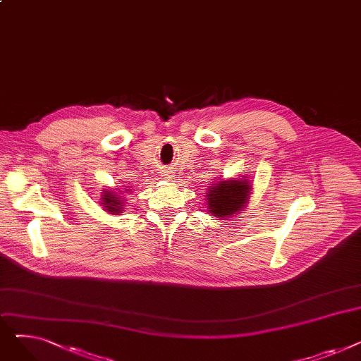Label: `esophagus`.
<instances>
[{
	"mask_svg": "<svg viewBox=\"0 0 361 361\" xmlns=\"http://www.w3.org/2000/svg\"><path fill=\"white\" fill-rule=\"evenodd\" d=\"M166 175H168V174H164V176H165V178H169V176L168 178L166 177Z\"/></svg>",
	"mask_w": 361,
	"mask_h": 361,
	"instance_id": "1",
	"label": "esophagus"
}]
</instances>
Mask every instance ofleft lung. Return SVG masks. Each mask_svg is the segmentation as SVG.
<instances>
[{
  "label": "left lung",
  "mask_w": 361,
  "mask_h": 361,
  "mask_svg": "<svg viewBox=\"0 0 361 361\" xmlns=\"http://www.w3.org/2000/svg\"><path fill=\"white\" fill-rule=\"evenodd\" d=\"M253 192V184L247 177L226 178L209 185L204 193V204L211 216L226 219L240 214Z\"/></svg>",
  "instance_id": "1"
}]
</instances>
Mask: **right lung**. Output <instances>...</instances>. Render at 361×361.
Wrapping results in <instances>:
<instances>
[{"label":"right lung","instance_id":"add662e5","mask_svg":"<svg viewBox=\"0 0 361 361\" xmlns=\"http://www.w3.org/2000/svg\"><path fill=\"white\" fill-rule=\"evenodd\" d=\"M131 187L127 185L123 190L120 188H104L101 190L99 204L104 207V211L109 215H121L126 209V197L124 193H130Z\"/></svg>","mask_w":361,"mask_h":361}]
</instances>
